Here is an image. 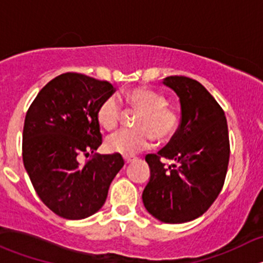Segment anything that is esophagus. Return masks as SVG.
<instances>
[{
  "instance_id": "esophagus-1",
  "label": "esophagus",
  "mask_w": 263,
  "mask_h": 263,
  "mask_svg": "<svg viewBox=\"0 0 263 263\" xmlns=\"http://www.w3.org/2000/svg\"><path fill=\"white\" fill-rule=\"evenodd\" d=\"M135 159H136L135 156H124V163L128 164V163H131V161H134Z\"/></svg>"
}]
</instances>
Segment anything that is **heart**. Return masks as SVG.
<instances>
[{
	"instance_id": "heart-1",
	"label": "heart",
	"mask_w": 263,
	"mask_h": 263,
	"mask_svg": "<svg viewBox=\"0 0 263 263\" xmlns=\"http://www.w3.org/2000/svg\"><path fill=\"white\" fill-rule=\"evenodd\" d=\"M124 102L131 109L136 110L134 121L136 128L121 129L105 140L109 151L123 156L135 155L146 150L153 144V136L158 142H165L176 132L179 116L174 108L166 105L161 92L150 87H135L124 94ZM121 118V107L115 98H108L97 110L98 123L104 129H113Z\"/></svg>"
}]
</instances>
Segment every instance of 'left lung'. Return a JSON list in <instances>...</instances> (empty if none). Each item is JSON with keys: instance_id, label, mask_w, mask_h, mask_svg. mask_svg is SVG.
<instances>
[{"instance_id": "left-lung-1", "label": "left lung", "mask_w": 263, "mask_h": 263, "mask_svg": "<svg viewBox=\"0 0 263 263\" xmlns=\"http://www.w3.org/2000/svg\"><path fill=\"white\" fill-rule=\"evenodd\" d=\"M164 85L181 103V124L158 154H147L150 181L142 192L146 210L158 220L181 224L209 210L224 185L230 146L224 110L205 86L185 76ZM161 157L174 161L169 167Z\"/></svg>"}]
</instances>
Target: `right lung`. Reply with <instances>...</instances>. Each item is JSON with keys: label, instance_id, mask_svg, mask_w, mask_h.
Masks as SVG:
<instances>
[{"label": "right lung", "instance_id": "obj_1", "mask_svg": "<svg viewBox=\"0 0 263 263\" xmlns=\"http://www.w3.org/2000/svg\"><path fill=\"white\" fill-rule=\"evenodd\" d=\"M115 91L108 81L66 72L50 80L26 112L24 166L36 195L58 216L80 220L99 211L124 165L119 154H95L80 163L81 155L102 145L97 110Z\"/></svg>", "mask_w": 263, "mask_h": 263}]
</instances>
